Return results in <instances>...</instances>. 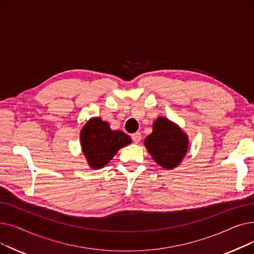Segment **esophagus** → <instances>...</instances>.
Listing matches in <instances>:
<instances>
[{"instance_id":"34e87169","label":"esophagus","mask_w":254,"mask_h":254,"mask_svg":"<svg viewBox=\"0 0 254 254\" xmlns=\"http://www.w3.org/2000/svg\"><path fill=\"white\" fill-rule=\"evenodd\" d=\"M131 139H132V141H134L136 144L139 143V142L141 141V139H142L140 131H137V132H135V134H132V135H131Z\"/></svg>"}]
</instances>
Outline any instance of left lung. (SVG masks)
Instances as JSON below:
<instances>
[{"label":"left lung","mask_w":254,"mask_h":254,"mask_svg":"<svg viewBox=\"0 0 254 254\" xmlns=\"http://www.w3.org/2000/svg\"><path fill=\"white\" fill-rule=\"evenodd\" d=\"M144 145L153 161L165 170L178 167L188 153L190 140L183 129L167 117H157Z\"/></svg>","instance_id":"1"}]
</instances>
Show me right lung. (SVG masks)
<instances>
[{
	"mask_svg": "<svg viewBox=\"0 0 254 254\" xmlns=\"http://www.w3.org/2000/svg\"><path fill=\"white\" fill-rule=\"evenodd\" d=\"M131 143L122 130H113L101 117H91L80 131V145L91 169H102L117 151Z\"/></svg>",
	"mask_w": 254,
	"mask_h": 254,
	"instance_id": "obj_1",
	"label": "right lung"
}]
</instances>
